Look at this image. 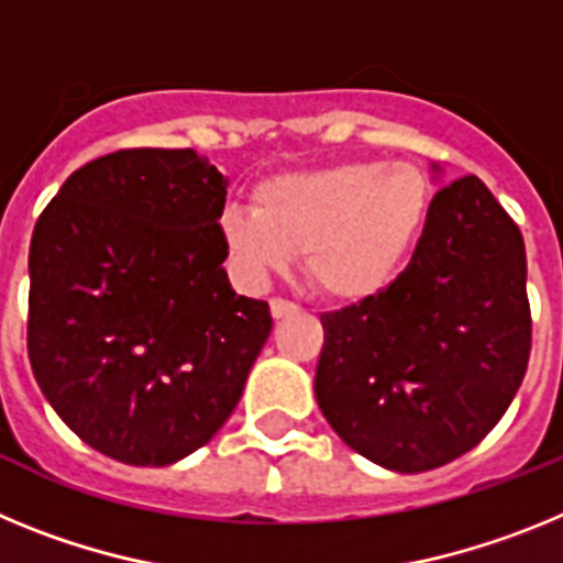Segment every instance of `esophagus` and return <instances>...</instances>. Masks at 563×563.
<instances>
[{
	"mask_svg": "<svg viewBox=\"0 0 563 563\" xmlns=\"http://www.w3.org/2000/svg\"><path fill=\"white\" fill-rule=\"evenodd\" d=\"M271 312L273 318H287L298 312V305L296 301H287V298H271Z\"/></svg>",
	"mask_w": 563,
	"mask_h": 563,
	"instance_id": "1",
	"label": "esophagus"
}]
</instances>
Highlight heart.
I'll return each mask as SVG.
<instances>
[{"label": "heart", "instance_id": "heart-1", "mask_svg": "<svg viewBox=\"0 0 563 563\" xmlns=\"http://www.w3.org/2000/svg\"><path fill=\"white\" fill-rule=\"evenodd\" d=\"M431 197L429 177L411 163H332L262 180L253 208H225L222 233L253 282L305 253L318 290L366 298L406 265L429 220Z\"/></svg>", "mask_w": 563, "mask_h": 563}]
</instances>
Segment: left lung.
I'll list each match as a JSON object with an SVG mask.
<instances>
[{"label":"left lung","instance_id":"obj_1","mask_svg":"<svg viewBox=\"0 0 563 563\" xmlns=\"http://www.w3.org/2000/svg\"><path fill=\"white\" fill-rule=\"evenodd\" d=\"M316 400L377 465L420 474L485 440L525 380V239L476 174L440 188L409 267L324 312Z\"/></svg>","mask_w":563,"mask_h":563}]
</instances>
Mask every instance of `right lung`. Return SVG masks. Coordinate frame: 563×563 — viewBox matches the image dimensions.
Wrapping results in <instances>:
<instances>
[{
  "instance_id": "add662e5",
  "label": "right lung",
  "mask_w": 563,
  "mask_h": 563,
  "mask_svg": "<svg viewBox=\"0 0 563 563\" xmlns=\"http://www.w3.org/2000/svg\"><path fill=\"white\" fill-rule=\"evenodd\" d=\"M228 180L191 148H121L67 177L30 239L27 355L87 445L172 465L236 409L273 330L222 262Z\"/></svg>"
}]
</instances>
